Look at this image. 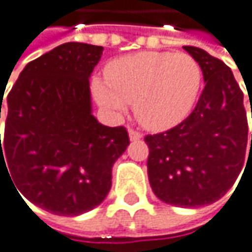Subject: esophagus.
<instances>
[{"instance_id": "1", "label": "esophagus", "mask_w": 252, "mask_h": 252, "mask_svg": "<svg viewBox=\"0 0 252 252\" xmlns=\"http://www.w3.org/2000/svg\"><path fill=\"white\" fill-rule=\"evenodd\" d=\"M128 136H130V140H131V142H139V140L143 137V134H142L140 131L133 130V128H130V130H128Z\"/></svg>"}]
</instances>
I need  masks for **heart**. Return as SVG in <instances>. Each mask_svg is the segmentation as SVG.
I'll return each mask as SVG.
<instances>
[{
    "label": "heart",
    "instance_id": "1",
    "mask_svg": "<svg viewBox=\"0 0 252 252\" xmlns=\"http://www.w3.org/2000/svg\"><path fill=\"white\" fill-rule=\"evenodd\" d=\"M104 79L93 81V94L101 107L118 113L133 101L145 127L164 130L192 112L202 70L188 53L143 51L109 63Z\"/></svg>",
    "mask_w": 252,
    "mask_h": 252
}]
</instances>
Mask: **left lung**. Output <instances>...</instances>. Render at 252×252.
I'll use <instances>...</instances> for the list:
<instances>
[{
  "label": "left lung",
  "instance_id": "obj_1",
  "mask_svg": "<svg viewBox=\"0 0 252 252\" xmlns=\"http://www.w3.org/2000/svg\"><path fill=\"white\" fill-rule=\"evenodd\" d=\"M183 48L201 66L202 94L185 121L146 136L145 142L154 193L165 204L196 208L219 201L236 182L247 152L248 121L244 93L230 67L202 48Z\"/></svg>",
  "mask_w": 252,
  "mask_h": 252
}]
</instances>
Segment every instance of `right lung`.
Returning <instances> with one entry per match:
<instances>
[{
  "instance_id": "1",
  "label": "right lung",
  "mask_w": 252,
  "mask_h": 252,
  "mask_svg": "<svg viewBox=\"0 0 252 252\" xmlns=\"http://www.w3.org/2000/svg\"><path fill=\"white\" fill-rule=\"evenodd\" d=\"M101 54L100 45L62 44L29 62L7 95L0 176L4 168L17 192L56 216L101 204L130 145L124 127H106L91 113L88 79Z\"/></svg>"
}]
</instances>
